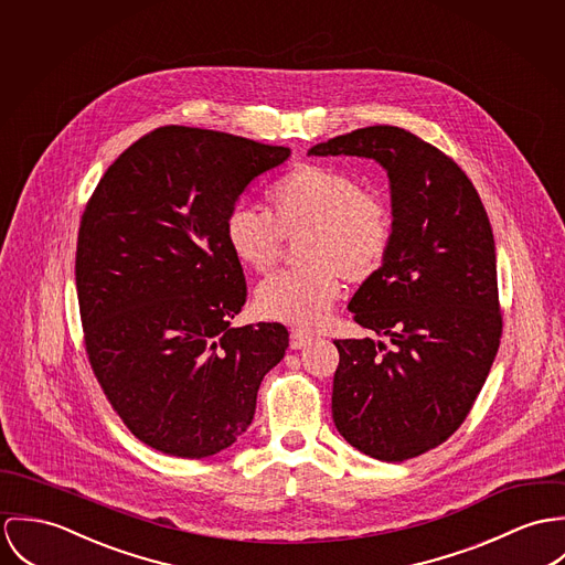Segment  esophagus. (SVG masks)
<instances>
[{
    "mask_svg": "<svg viewBox=\"0 0 565 565\" xmlns=\"http://www.w3.org/2000/svg\"><path fill=\"white\" fill-rule=\"evenodd\" d=\"M313 340V333L310 329H292L290 331V349H303Z\"/></svg>",
    "mask_w": 565,
    "mask_h": 565,
    "instance_id": "esophagus-1",
    "label": "esophagus"
}]
</instances>
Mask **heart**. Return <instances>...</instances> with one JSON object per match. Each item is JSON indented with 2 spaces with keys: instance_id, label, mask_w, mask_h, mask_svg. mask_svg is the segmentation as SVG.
I'll return each mask as SVG.
<instances>
[{
  "instance_id": "obj_1",
  "label": "heart",
  "mask_w": 565,
  "mask_h": 565,
  "mask_svg": "<svg viewBox=\"0 0 565 565\" xmlns=\"http://www.w3.org/2000/svg\"><path fill=\"white\" fill-rule=\"evenodd\" d=\"M270 214L236 203L225 216V243L249 270L275 266L284 238L299 243L306 266L284 270L257 286L262 316L288 324L320 322L340 299L342 275H375L392 245V214L362 184L333 167L301 164L268 190Z\"/></svg>"
}]
</instances>
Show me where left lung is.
<instances>
[{
	"mask_svg": "<svg viewBox=\"0 0 565 565\" xmlns=\"http://www.w3.org/2000/svg\"><path fill=\"white\" fill-rule=\"evenodd\" d=\"M308 156L371 158L387 173L392 245L349 310L392 349L371 338L333 342L331 412L364 455L418 457L459 429L501 344L488 212L448 156L401 127H362Z\"/></svg>",
	"mask_w": 565,
	"mask_h": 565,
	"instance_id": "left-lung-1",
	"label": "left lung"
}]
</instances>
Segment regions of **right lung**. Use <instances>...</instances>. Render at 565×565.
Here are the masks:
<instances>
[{
  "instance_id": "add662e5",
  "label": "right lung",
  "mask_w": 565,
  "mask_h": 565,
  "mask_svg": "<svg viewBox=\"0 0 565 565\" xmlns=\"http://www.w3.org/2000/svg\"><path fill=\"white\" fill-rule=\"evenodd\" d=\"M288 147L158 127L104 173L79 225L75 284L93 373L147 446L201 459L241 438L264 375L288 349L279 322L232 327L247 301L225 216Z\"/></svg>"
}]
</instances>
